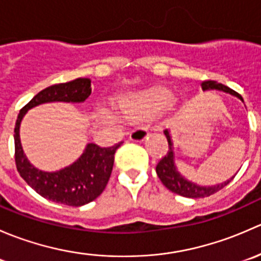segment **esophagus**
<instances>
[{"label": "esophagus", "mask_w": 261, "mask_h": 261, "mask_svg": "<svg viewBox=\"0 0 261 261\" xmlns=\"http://www.w3.org/2000/svg\"><path fill=\"white\" fill-rule=\"evenodd\" d=\"M149 135V130L145 126H138V127L134 128L130 134V140L133 141H143L145 140Z\"/></svg>", "instance_id": "1"}]
</instances>
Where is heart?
<instances>
[{
  "instance_id": "obj_1",
  "label": "heart",
  "mask_w": 261,
  "mask_h": 261,
  "mask_svg": "<svg viewBox=\"0 0 261 261\" xmlns=\"http://www.w3.org/2000/svg\"><path fill=\"white\" fill-rule=\"evenodd\" d=\"M170 102V94L164 88H151L140 94L122 96L117 99V107L125 114L151 117L159 114Z\"/></svg>"
}]
</instances>
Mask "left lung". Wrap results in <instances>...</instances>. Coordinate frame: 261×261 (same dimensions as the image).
Masks as SVG:
<instances>
[{
    "instance_id": "8db88e82",
    "label": "left lung",
    "mask_w": 261,
    "mask_h": 261,
    "mask_svg": "<svg viewBox=\"0 0 261 261\" xmlns=\"http://www.w3.org/2000/svg\"><path fill=\"white\" fill-rule=\"evenodd\" d=\"M201 86L202 89H218V91L227 92V93H231L233 94V96L239 97V98L244 102L243 97H241L238 92L228 88L227 86L217 83L216 81L202 82ZM164 134L168 139V146H169V149H168L167 154H165L156 164V174L158 177H159V179L162 180V183L164 184L169 191L174 192V193L179 194V196L189 197V198H203V197L211 196V194L216 193V192H218L220 189H222L223 187L227 186V184L235 178V175H233L230 180L225 181V183L217 184V186L215 187H201L192 183V181H188L186 178L181 177L179 173L177 172V169H175L170 135L169 133H168V130H164Z\"/></svg>"
}]
</instances>
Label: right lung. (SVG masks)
Masks as SVG:
<instances>
[{"mask_svg":"<svg viewBox=\"0 0 261 261\" xmlns=\"http://www.w3.org/2000/svg\"><path fill=\"white\" fill-rule=\"evenodd\" d=\"M91 80L77 78L54 84L39 92L20 110L15 126V163L21 178L44 198L55 203L80 207L96 199L103 192L111 177L115 152L122 141L114 146L101 147L88 144L86 151L75 163L54 173L41 172L29 163L22 151L18 128L23 115L31 107L46 102H83L91 94Z\"/></svg>","mask_w":261,"mask_h":261,"instance_id":"obj_1","label":"right lung"}]
</instances>
